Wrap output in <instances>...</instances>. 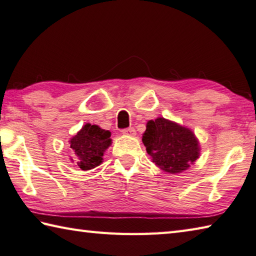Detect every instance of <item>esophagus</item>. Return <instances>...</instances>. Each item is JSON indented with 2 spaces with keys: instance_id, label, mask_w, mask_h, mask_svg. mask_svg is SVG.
<instances>
[{
  "instance_id": "1",
  "label": "esophagus",
  "mask_w": 256,
  "mask_h": 256,
  "mask_svg": "<svg viewBox=\"0 0 256 256\" xmlns=\"http://www.w3.org/2000/svg\"><path fill=\"white\" fill-rule=\"evenodd\" d=\"M122 133L124 135H130V136H134L135 133H136V132H135L134 128H123Z\"/></svg>"
}]
</instances>
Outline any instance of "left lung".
I'll list each match as a JSON object with an SVG mask.
<instances>
[{
	"mask_svg": "<svg viewBox=\"0 0 256 256\" xmlns=\"http://www.w3.org/2000/svg\"><path fill=\"white\" fill-rule=\"evenodd\" d=\"M142 141L153 162L172 174L185 171L200 154L193 132L163 118L148 122Z\"/></svg>",
	"mask_w": 256,
	"mask_h": 256,
	"instance_id": "1",
	"label": "left lung"
}]
</instances>
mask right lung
I'll use <instances>...</instances> for the list:
<instances>
[{"label":"right lung","mask_w":256,"mask_h":256,"mask_svg":"<svg viewBox=\"0 0 256 256\" xmlns=\"http://www.w3.org/2000/svg\"><path fill=\"white\" fill-rule=\"evenodd\" d=\"M111 132L105 131L98 125L85 124L71 140V148L76 154V165L88 171L102 163L104 151L111 144Z\"/></svg>","instance_id":"right-lung-1"}]
</instances>
